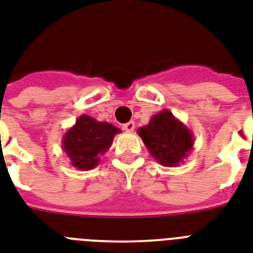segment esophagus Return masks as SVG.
Here are the masks:
<instances>
[{
    "instance_id": "obj_1",
    "label": "esophagus",
    "mask_w": 253,
    "mask_h": 253,
    "mask_svg": "<svg viewBox=\"0 0 253 253\" xmlns=\"http://www.w3.org/2000/svg\"><path fill=\"white\" fill-rule=\"evenodd\" d=\"M133 128H135V122H133V121H130V122H127L123 125V130L128 131V132H131Z\"/></svg>"
}]
</instances>
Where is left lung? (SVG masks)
Wrapping results in <instances>:
<instances>
[{
    "instance_id": "obj_1",
    "label": "left lung",
    "mask_w": 253,
    "mask_h": 253,
    "mask_svg": "<svg viewBox=\"0 0 253 253\" xmlns=\"http://www.w3.org/2000/svg\"><path fill=\"white\" fill-rule=\"evenodd\" d=\"M137 135L152 157L166 168L183 164L195 143L192 131L168 109L155 114L148 125L139 127Z\"/></svg>"
}]
</instances>
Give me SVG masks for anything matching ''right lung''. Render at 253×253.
<instances>
[{"label":"right lung","mask_w":253,"mask_h":253,"mask_svg":"<svg viewBox=\"0 0 253 253\" xmlns=\"http://www.w3.org/2000/svg\"><path fill=\"white\" fill-rule=\"evenodd\" d=\"M121 130L112 123L98 122L89 116H80L62 137V149L79 170H92L98 165L100 156L108 151Z\"/></svg>","instance_id":"add662e5"}]
</instances>
